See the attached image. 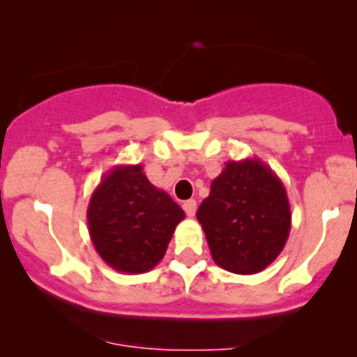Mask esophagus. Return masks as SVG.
I'll use <instances>...</instances> for the list:
<instances>
[{"label": "esophagus", "instance_id": "esophagus-1", "mask_svg": "<svg viewBox=\"0 0 357 357\" xmlns=\"http://www.w3.org/2000/svg\"><path fill=\"white\" fill-rule=\"evenodd\" d=\"M183 210L186 211V215L190 216V218H192L196 213V202L195 199H188V202L183 203Z\"/></svg>", "mask_w": 357, "mask_h": 357}]
</instances>
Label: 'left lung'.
Segmentation results:
<instances>
[{"instance_id":"8db88e82","label":"left lung","mask_w":357,"mask_h":357,"mask_svg":"<svg viewBox=\"0 0 357 357\" xmlns=\"http://www.w3.org/2000/svg\"><path fill=\"white\" fill-rule=\"evenodd\" d=\"M196 218L215 264L238 275L267 268L284 250L292 227L284 183L257 158L228 161Z\"/></svg>"}]
</instances>
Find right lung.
<instances>
[{
	"label": "right lung",
	"instance_id": "add662e5",
	"mask_svg": "<svg viewBox=\"0 0 357 357\" xmlns=\"http://www.w3.org/2000/svg\"><path fill=\"white\" fill-rule=\"evenodd\" d=\"M184 211L147 179L142 165L114 166L90 196V240L102 260L122 273H146L165 257Z\"/></svg>",
	"mask_w": 357,
	"mask_h": 357
}]
</instances>
